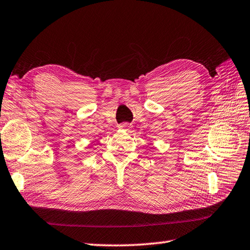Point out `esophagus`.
<instances>
[{"instance_id": "esophagus-1", "label": "esophagus", "mask_w": 250, "mask_h": 250, "mask_svg": "<svg viewBox=\"0 0 250 250\" xmlns=\"http://www.w3.org/2000/svg\"><path fill=\"white\" fill-rule=\"evenodd\" d=\"M120 128H121V129H125V130H128V129H130V125L124 124V125H120Z\"/></svg>"}]
</instances>
